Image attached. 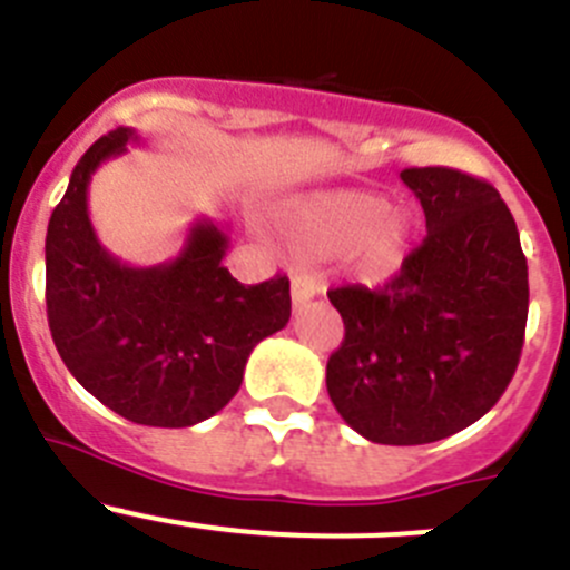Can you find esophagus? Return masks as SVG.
<instances>
[{"mask_svg": "<svg viewBox=\"0 0 570 570\" xmlns=\"http://www.w3.org/2000/svg\"><path fill=\"white\" fill-rule=\"evenodd\" d=\"M320 289H322L320 281L314 278L312 273L292 275V303H295V308L306 306L314 295H320Z\"/></svg>", "mask_w": 570, "mask_h": 570, "instance_id": "obj_1", "label": "esophagus"}]
</instances>
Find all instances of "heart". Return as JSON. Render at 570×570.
I'll return each instance as SVG.
<instances>
[{"instance_id": "obj_1", "label": "heart", "mask_w": 570, "mask_h": 570, "mask_svg": "<svg viewBox=\"0 0 570 570\" xmlns=\"http://www.w3.org/2000/svg\"><path fill=\"white\" fill-rule=\"evenodd\" d=\"M292 239L312 256L350 250L355 275L383 284L405 262L413 243L407 212L389 209V200L370 189H338L317 195L292 212Z\"/></svg>"}]
</instances>
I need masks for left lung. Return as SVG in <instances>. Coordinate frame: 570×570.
I'll list each match as a JSON object with an SVG mask.
<instances>
[{"instance_id":"obj_1","label":"left lung","mask_w":570,"mask_h":570,"mask_svg":"<svg viewBox=\"0 0 570 570\" xmlns=\"http://www.w3.org/2000/svg\"><path fill=\"white\" fill-rule=\"evenodd\" d=\"M428 237L377 289L327 292L344 342L327 358L338 416L375 444H433L485 416L524 347L530 281L519 228L493 184L405 168Z\"/></svg>"}]
</instances>
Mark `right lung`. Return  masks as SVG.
I'll list each match as a JSON object with an SVG mask.
<instances>
[{
	"label": "right lung",
	"mask_w": 570,
	"mask_h": 570,
	"mask_svg": "<svg viewBox=\"0 0 570 570\" xmlns=\"http://www.w3.org/2000/svg\"><path fill=\"white\" fill-rule=\"evenodd\" d=\"M126 126L99 137L73 168L46 232V317L79 386L148 428H193L243 386L250 350L289 322V278L245 286L223 267L228 237L193 223L174 262L131 267L94 232L88 184L126 151Z\"/></svg>",
	"instance_id": "1"
}]
</instances>
